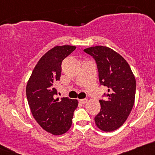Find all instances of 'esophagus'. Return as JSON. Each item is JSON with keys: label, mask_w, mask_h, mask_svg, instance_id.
<instances>
[{"label": "esophagus", "mask_w": 155, "mask_h": 155, "mask_svg": "<svg viewBox=\"0 0 155 155\" xmlns=\"http://www.w3.org/2000/svg\"><path fill=\"white\" fill-rule=\"evenodd\" d=\"M79 101H80L81 104H85L87 101V98H82V99L79 100Z\"/></svg>", "instance_id": "obj_1"}]
</instances>
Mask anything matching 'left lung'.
<instances>
[{
    "label": "left lung",
    "mask_w": 155,
    "mask_h": 155,
    "mask_svg": "<svg viewBox=\"0 0 155 155\" xmlns=\"http://www.w3.org/2000/svg\"><path fill=\"white\" fill-rule=\"evenodd\" d=\"M96 60L101 85L108 87L105 100H99L101 110L95 117L101 130L113 132L121 127L135 103V76L122 56L107 46L98 45L84 49Z\"/></svg>",
    "instance_id": "1"
}]
</instances>
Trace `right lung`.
Masks as SVG:
<instances>
[{
	"label": "right lung",
	"mask_w": 155,
	"mask_h": 155,
	"mask_svg": "<svg viewBox=\"0 0 155 155\" xmlns=\"http://www.w3.org/2000/svg\"><path fill=\"white\" fill-rule=\"evenodd\" d=\"M76 46H55L45 53L32 71L26 85V96L33 117L46 132L60 135L69 130L78 101L68 97L56 98L54 87L60 79L62 60Z\"/></svg>",
	"instance_id": "add662e5"
}]
</instances>
